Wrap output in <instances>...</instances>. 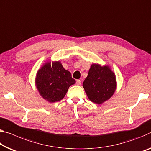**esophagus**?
<instances>
[{
  "label": "esophagus",
  "mask_w": 151,
  "mask_h": 151,
  "mask_svg": "<svg viewBox=\"0 0 151 151\" xmlns=\"http://www.w3.org/2000/svg\"><path fill=\"white\" fill-rule=\"evenodd\" d=\"M76 84L77 85H81V80H76Z\"/></svg>",
  "instance_id": "obj_1"
}]
</instances>
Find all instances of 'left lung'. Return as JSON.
Wrapping results in <instances>:
<instances>
[{"label": "left lung", "instance_id": "8db88e82", "mask_svg": "<svg viewBox=\"0 0 151 151\" xmlns=\"http://www.w3.org/2000/svg\"><path fill=\"white\" fill-rule=\"evenodd\" d=\"M87 97L97 104H101L111 97L116 89V76L108 66L93 64L83 83Z\"/></svg>", "mask_w": 151, "mask_h": 151}]
</instances>
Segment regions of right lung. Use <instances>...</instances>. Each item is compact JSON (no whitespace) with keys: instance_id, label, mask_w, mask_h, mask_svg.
I'll list each match as a JSON object with an SVG mask.
<instances>
[{"instance_id":"add662e5","label":"right lung","mask_w":151,"mask_h":151,"mask_svg":"<svg viewBox=\"0 0 151 151\" xmlns=\"http://www.w3.org/2000/svg\"><path fill=\"white\" fill-rule=\"evenodd\" d=\"M76 81L60 62L45 63L37 71L35 85L41 96L50 103L60 101Z\"/></svg>"}]
</instances>
